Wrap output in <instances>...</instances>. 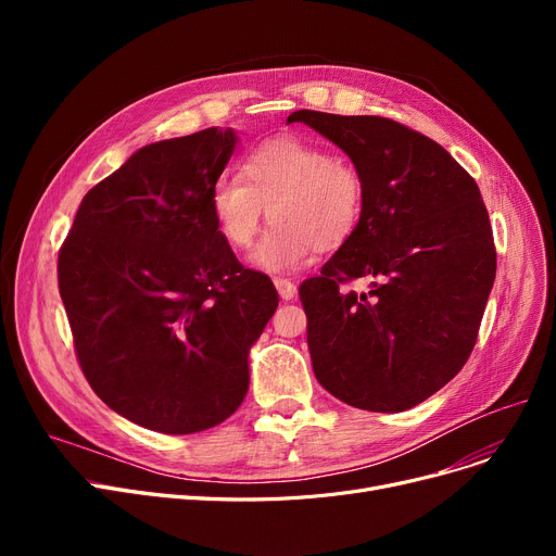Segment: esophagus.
Masks as SVG:
<instances>
[{
	"instance_id": "34e87169",
	"label": "esophagus",
	"mask_w": 556,
	"mask_h": 556,
	"mask_svg": "<svg viewBox=\"0 0 556 556\" xmlns=\"http://www.w3.org/2000/svg\"><path fill=\"white\" fill-rule=\"evenodd\" d=\"M275 288H277L279 298H281V300H286V302H290V300H295V298H298V286H295L293 281H290V279L277 277V279H275Z\"/></svg>"
}]
</instances>
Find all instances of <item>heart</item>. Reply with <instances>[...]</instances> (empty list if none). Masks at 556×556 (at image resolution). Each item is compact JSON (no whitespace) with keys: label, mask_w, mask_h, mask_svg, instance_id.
Masks as SVG:
<instances>
[{"label":"heart","mask_w":556,"mask_h":556,"mask_svg":"<svg viewBox=\"0 0 556 556\" xmlns=\"http://www.w3.org/2000/svg\"><path fill=\"white\" fill-rule=\"evenodd\" d=\"M365 207L361 170L325 146L281 137L261 143L212 193V212L231 248H248L266 216L270 229L250 254L256 268L290 273L315 248L336 250L354 237Z\"/></svg>","instance_id":"obj_1"}]
</instances>
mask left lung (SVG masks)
I'll use <instances>...</instances> for the list:
<instances>
[{
	"instance_id": "obj_1",
	"label": "left lung",
	"mask_w": 556,
	"mask_h": 556,
	"mask_svg": "<svg viewBox=\"0 0 556 556\" xmlns=\"http://www.w3.org/2000/svg\"><path fill=\"white\" fill-rule=\"evenodd\" d=\"M365 180L361 225L300 286L315 378L369 413H401L469 361L495 279L476 180L437 141L386 116L298 110ZM365 278V294L349 291Z\"/></svg>"
}]
</instances>
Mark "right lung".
<instances>
[{"instance_id": "right-lung-1", "label": "right lung", "mask_w": 556, "mask_h": 556, "mask_svg": "<svg viewBox=\"0 0 556 556\" xmlns=\"http://www.w3.org/2000/svg\"><path fill=\"white\" fill-rule=\"evenodd\" d=\"M237 135L149 143L85 193L58 252L74 352L128 421L189 434L243 403L248 352L279 298L218 231L212 193Z\"/></svg>"}]
</instances>
